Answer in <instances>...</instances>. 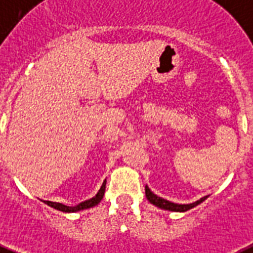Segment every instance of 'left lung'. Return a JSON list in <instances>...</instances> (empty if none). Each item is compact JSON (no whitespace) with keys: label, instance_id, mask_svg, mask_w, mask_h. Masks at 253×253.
<instances>
[{"label":"left lung","instance_id":"obj_1","mask_svg":"<svg viewBox=\"0 0 253 253\" xmlns=\"http://www.w3.org/2000/svg\"><path fill=\"white\" fill-rule=\"evenodd\" d=\"M145 195H146V198H148V201L150 202L152 205H154V206L160 207V209H162V210L178 211V212H185V211L198 206L199 203H202L205 199H207V197H203L201 198L199 201L194 202V203H190V205H177V203H173V202L166 201V199H164V198L157 197L156 194H153L152 191H150V189H149L148 186H145Z\"/></svg>","mask_w":253,"mask_h":253}]
</instances>
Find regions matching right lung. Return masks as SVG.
<instances>
[{"label":"right lung","mask_w":253,"mask_h":253,"mask_svg":"<svg viewBox=\"0 0 253 253\" xmlns=\"http://www.w3.org/2000/svg\"><path fill=\"white\" fill-rule=\"evenodd\" d=\"M104 191H105V182H103V185L100 187L99 193L96 194L95 197L88 199L85 202H82L79 203L78 206H66L63 203H58V202H50V201H43L46 205H48L50 207H54L55 210L63 211V212H76V211L80 210H85V209H91V207L96 206L97 203H100V201L103 199L104 197Z\"/></svg>","instance_id":"add662e5"}]
</instances>
